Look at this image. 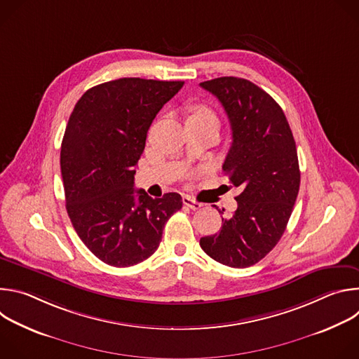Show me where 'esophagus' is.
I'll return each mask as SVG.
<instances>
[{
  "mask_svg": "<svg viewBox=\"0 0 359 359\" xmlns=\"http://www.w3.org/2000/svg\"><path fill=\"white\" fill-rule=\"evenodd\" d=\"M183 204H184V206L190 208L191 210H198V209L203 206L201 203L196 201V200H194V198H191L190 196H183Z\"/></svg>",
  "mask_w": 359,
  "mask_h": 359,
  "instance_id": "1",
  "label": "esophagus"
}]
</instances>
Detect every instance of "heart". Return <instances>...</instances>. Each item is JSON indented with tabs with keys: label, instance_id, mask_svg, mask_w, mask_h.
Returning a JSON list of instances; mask_svg holds the SVG:
<instances>
[{
	"label": "heart",
	"instance_id": "1",
	"mask_svg": "<svg viewBox=\"0 0 359 359\" xmlns=\"http://www.w3.org/2000/svg\"><path fill=\"white\" fill-rule=\"evenodd\" d=\"M190 119H216L217 121L213 111H210L208 107H204V105L197 107L194 114L190 116Z\"/></svg>",
	"mask_w": 359,
	"mask_h": 359
}]
</instances>
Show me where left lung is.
<instances>
[{
    "mask_svg": "<svg viewBox=\"0 0 359 359\" xmlns=\"http://www.w3.org/2000/svg\"><path fill=\"white\" fill-rule=\"evenodd\" d=\"M200 86L220 100L230 121L223 172L241 190L237 210L217 234L201 237L200 247L224 266L250 267L276 247L292 213L299 190L295 140L280 105L252 82L222 76Z\"/></svg>",
    "mask_w": 359,
    "mask_h": 359,
    "instance_id": "obj_1",
    "label": "left lung"
}]
</instances>
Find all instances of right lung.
<instances>
[{
  "label": "right lung",
  "mask_w": 359,
  "mask_h": 359,
  "mask_svg": "<svg viewBox=\"0 0 359 359\" xmlns=\"http://www.w3.org/2000/svg\"><path fill=\"white\" fill-rule=\"evenodd\" d=\"M182 81L121 78L88 89L69 116L61 146L67 212L83 244L114 267L155 252L182 196L151 198L133 189L147 130Z\"/></svg>",
  "instance_id": "add662e5"
}]
</instances>
